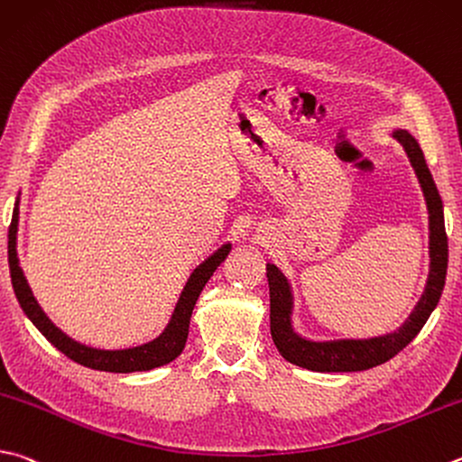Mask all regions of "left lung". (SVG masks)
<instances>
[{
    "mask_svg": "<svg viewBox=\"0 0 462 462\" xmlns=\"http://www.w3.org/2000/svg\"><path fill=\"white\" fill-rule=\"evenodd\" d=\"M402 147L406 149L414 171L420 181L426 206H429L430 217V276L426 282V291L422 299L406 323L398 331L374 339H343V341H327L315 343L300 339L299 335L291 329V291L289 282L284 281L279 268L274 264H266V279L268 292H271V335L276 349L287 362L311 372H364L370 367L382 365L398 356L410 341H412L424 323L429 321L434 307L439 305V299L444 289V279H447L448 266V238L444 230V214H442V199L439 189L434 186L429 165L420 145L408 131H393Z\"/></svg>",
    "mask_w": 462,
    "mask_h": 462,
    "instance_id": "obj_1",
    "label": "left lung"
}]
</instances>
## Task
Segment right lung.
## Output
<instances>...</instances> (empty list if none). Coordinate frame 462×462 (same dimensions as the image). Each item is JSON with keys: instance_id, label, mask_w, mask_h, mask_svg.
<instances>
[{"instance_id": "obj_1", "label": "right lung", "mask_w": 462, "mask_h": 462, "mask_svg": "<svg viewBox=\"0 0 462 462\" xmlns=\"http://www.w3.org/2000/svg\"><path fill=\"white\" fill-rule=\"evenodd\" d=\"M18 204L20 202H15L10 232H7V260H10L12 284H14L15 297H18L20 305L23 309V313L30 317V321L38 327L40 333L44 335V337L52 343L56 349H60L66 357L72 359V362L87 365L90 370L113 372V374L153 370V367L173 362V359L181 354L183 347H186L189 319L199 292H202V289L206 287V282L209 281V276L214 274L216 268L222 264V260L228 256L230 245H224L222 248H217L212 256L204 260V263L191 273L186 289H183L178 305H175L170 325L165 327V331L159 335L157 339L145 343V346L129 347V349H116V351L95 349V347L82 346V343L70 339L69 335H64L52 321H50L46 313L42 311L38 300L33 299L26 282V276H23L22 268L18 264V254H15V232H18V214H20Z\"/></svg>"}]
</instances>
